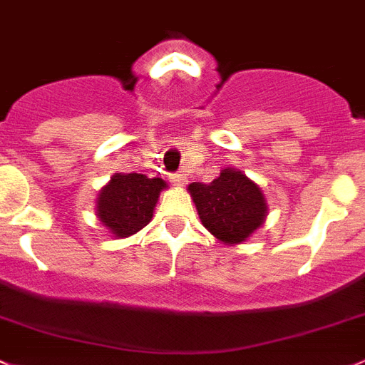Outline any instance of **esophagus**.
<instances>
[{
	"mask_svg": "<svg viewBox=\"0 0 365 365\" xmlns=\"http://www.w3.org/2000/svg\"><path fill=\"white\" fill-rule=\"evenodd\" d=\"M170 181L174 182L175 186H184V184L187 182V179L182 172H175V174H170Z\"/></svg>",
	"mask_w": 365,
	"mask_h": 365,
	"instance_id": "esophagus-1",
	"label": "esophagus"
}]
</instances>
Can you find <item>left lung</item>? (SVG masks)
<instances>
[{
	"label": "left lung",
	"mask_w": 365,
	"mask_h": 365,
	"mask_svg": "<svg viewBox=\"0 0 365 365\" xmlns=\"http://www.w3.org/2000/svg\"><path fill=\"white\" fill-rule=\"evenodd\" d=\"M187 190L202 225L223 242H242L264 223L267 205L262 190L240 170L225 168L212 182H191Z\"/></svg>",
	"instance_id": "left-lung-1"
}]
</instances>
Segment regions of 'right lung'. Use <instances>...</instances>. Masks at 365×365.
<instances>
[{
  "label": "right lung",
  "instance_id": "add662e5",
  "mask_svg": "<svg viewBox=\"0 0 365 365\" xmlns=\"http://www.w3.org/2000/svg\"><path fill=\"white\" fill-rule=\"evenodd\" d=\"M163 179L144 174H115L98 197V217L118 237H128L151 221Z\"/></svg>",
  "mask_w": 365,
  "mask_h": 365
}]
</instances>
